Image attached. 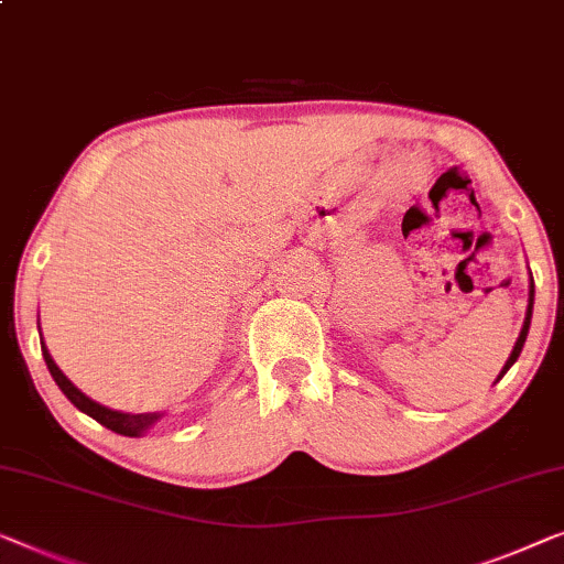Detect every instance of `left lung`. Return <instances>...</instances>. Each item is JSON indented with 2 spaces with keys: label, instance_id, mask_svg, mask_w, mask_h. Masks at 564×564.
I'll return each mask as SVG.
<instances>
[{
  "label": "left lung",
  "instance_id": "obj_1",
  "mask_svg": "<svg viewBox=\"0 0 564 564\" xmlns=\"http://www.w3.org/2000/svg\"><path fill=\"white\" fill-rule=\"evenodd\" d=\"M532 308H534V281H532V273H529V304H527V314H524V324H522V332H519V336H517V341H514V349H511V355H509V359L507 362H503V367H501V372L497 375V382L501 380L503 375L509 372V367L517 362L519 359V355H522V347H524V341H527V334H529V324H532ZM494 382V384H497Z\"/></svg>",
  "mask_w": 564,
  "mask_h": 564
}]
</instances>
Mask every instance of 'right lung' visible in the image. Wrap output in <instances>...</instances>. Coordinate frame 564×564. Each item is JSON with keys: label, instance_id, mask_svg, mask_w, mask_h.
Instances as JSON below:
<instances>
[{"label": "right lung", "instance_id": "add662e5", "mask_svg": "<svg viewBox=\"0 0 564 564\" xmlns=\"http://www.w3.org/2000/svg\"><path fill=\"white\" fill-rule=\"evenodd\" d=\"M40 347H42V359H45L50 375H53L55 384L63 390L65 398L70 400L73 405L80 410V413H86L94 420H98V423L108 427V431H113L119 435H129V438H139V435H144L151 425H156L159 420L164 417V413H121V410H111V408L100 405V402H96V400H90L86 392H80L70 380H67V377L63 375V369L55 365L53 357H50L45 339H42V332H40Z\"/></svg>", "mask_w": 564, "mask_h": 564}]
</instances>
